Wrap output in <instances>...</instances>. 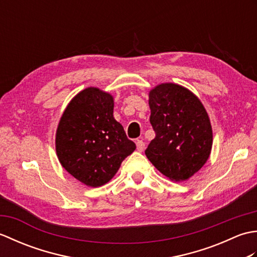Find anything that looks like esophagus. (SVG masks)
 Wrapping results in <instances>:
<instances>
[{"label": "esophagus", "mask_w": 257, "mask_h": 257, "mask_svg": "<svg viewBox=\"0 0 257 257\" xmlns=\"http://www.w3.org/2000/svg\"><path fill=\"white\" fill-rule=\"evenodd\" d=\"M136 145H137V150L139 152H143L144 149H145V143L141 139H137V141H136Z\"/></svg>", "instance_id": "obj_1"}]
</instances>
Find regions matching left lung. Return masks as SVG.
I'll use <instances>...</instances> for the list:
<instances>
[{
  "mask_svg": "<svg viewBox=\"0 0 257 257\" xmlns=\"http://www.w3.org/2000/svg\"><path fill=\"white\" fill-rule=\"evenodd\" d=\"M150 122L156 133L145 154L163 176L190 179L211 155L212 125L203 103L185 87L162 83L149 91Z\"/></svg>",
  "mask_w": 257,
  "mask_h": 257,
  "instance_id": "1",
  "label": "left lung"
}]
</instances>
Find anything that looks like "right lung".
Masks as SVG:
<instances>
[{"label":"right lung","mask_w":257,"mask_h":257,"mask_svg":"<svg viewBox=\"0 0 257 257\" xmlns=\"http://www.w3.org/2000/svg\"><path fill=\"white\" fill-rule=\"evenodd\" d=\"M62 167L87 187L106 184L136 149L113 117V97L97 87L79 91L62 114L55 137Z\"/></svg>","instance_id":"obj_1"}]
</instances>
